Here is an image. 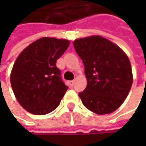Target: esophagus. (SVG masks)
Returning <instances> with one entry per match:
<instances>
[{"instance_id":"obj_1","label":"esophagus","mask_w":146,"mask_h":146,"mask_svg":"<svg viewBox=\"0 0 146 146\" xmlns=\"http://www.w3.org/2000/svg\"><path fill=\"white\" fill-rule=\"evenodd\" d=\"M73 84H74V81H73V80H70V81H68V85H69L70 87H72Z\"/></svg>"}]
</instances>
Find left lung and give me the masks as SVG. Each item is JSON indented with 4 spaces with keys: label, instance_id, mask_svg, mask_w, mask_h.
I'll return each mask as SVG.
<instances>
[{
    "label": "left lung",
    "instance_id": "8db88e82",
    "mask_svg": "<svg viewBox=\"0 0 146 146\" xmlns=\"http://www.w3.org/2000/svg\"><path fill=\"white\" fill-rule=\"evenodd\" d=\"M84 65L85 90L78 93L84 106L96 114L116 111L129 95L133 84L129 57L117 44L99 35L73 42Z\"/></svg>",
    "mask_w": 146,
    "mask_h": 146
}]
</instances>
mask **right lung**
I'll list each match as a JSON object with an SVG mask.
<instances>
[{"label": "right lung", "mask_w": 146, "mask_h": 146, "mask_svg": "<svg viewBox=\"0 0 146 146\" xmlns=\"http://www.w3.org/2000/svg\"><path fill=\"white\" fill-rule=\"evenodd\" d=\"M68 46L67 40L44 37L17 56L11 73V84L17 102L29 112L44 115L59 106L68 87L56 64Z\"/></svg>", "instance_id": "add662e5"}]
</instances>
